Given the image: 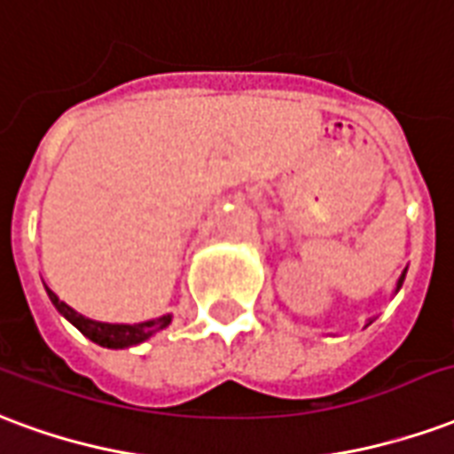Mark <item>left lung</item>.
I'll list each match as a JSON object with an SVG mask.
<instances>
[{
    "instance_id": "left-lung-1",
    "label": "left lung",
    "mask_w": 454,
    "mask_h": 454,
    "mask_svg": "<svg viewBox=\"0 0 454 454\" xmlns=\"http://www.w3.org/2000/svg\"><path fill=\"white\" fill-rule=\"evenodd\" d=\"M403 276H406V270H403V273H402V278H399V283H396V290H399V287H402V283H403Z\"/></svg>"
}]
</instances>
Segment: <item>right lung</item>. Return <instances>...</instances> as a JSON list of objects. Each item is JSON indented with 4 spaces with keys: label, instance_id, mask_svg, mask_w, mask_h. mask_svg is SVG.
Instances as JSON below:
<instances>
[{
    "label": "right lung",
    "instance_id": "right-lung-1",
    "mask_svg": "<svg viewBox=\"0 0 454 454\" xmlns=\"http://www.w3.org/2000/svg\"><path fill=\"white\" fill-rule=\"evenodd\" d=\"M48 290V287H45ZM48 297L52 300V304L58 307V312L77 326L79 332L84 333L87 339H91L98 346L104 348H128V346H137L142 340H147L152 333L161 332L164 326H168L171 317H159V319H152V322L142 324H104V322H91L87 317L77 314L72 307L62 302L52 290H48Z\"/></svg>",
    "mask_w": 454,
    "mask_h": 454
}]
</instances>
